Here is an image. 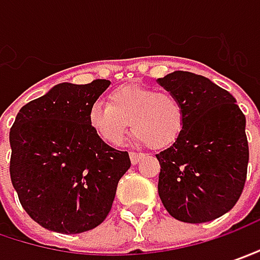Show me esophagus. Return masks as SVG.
<instances>
[{
	"label": "esophagus",
	"mask_w": 260,
	"mask_h": 260,
	"mask_svg": "<svg viewBox=\"0 0 260 260\" xmlns=\"http://www.w3.org/2000/svg\"><path fill=\"white\" fill-rule=\"evenodd\" d=\"M129 157H131V161H132V164H138L140 161H141L142 158L145 157V155H144L142 152H131Z\"/></svg>",
	"instance_id": "obj_1"
}]
</instances>
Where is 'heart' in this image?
<instances>
[{"instance_id": "obj_1", "label": "heart", "mask_w": 260, "mask_h": 260, "mask_svg": "<svg viewBox=\"0 0 260 260\" xmlns=\"http://www.w3.org/2000/svg\"><path fill=\"white\" fill-rule=\"evenodd\" d=\"M87 118L90 128L109 145L123 142L131 122L135 142L158 150L180 137L186 113L180 97L169 90L128 84L110 91L109 103L94 102Z\"/></svg>"}]
</instances>
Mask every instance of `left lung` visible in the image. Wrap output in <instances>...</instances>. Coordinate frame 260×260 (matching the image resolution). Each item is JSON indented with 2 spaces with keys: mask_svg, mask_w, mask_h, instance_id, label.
Listing matches in <instances>:
<instances>
[{
  "mask_svg": "<svg viewBox=\"0 0 260 260\" xmlns=\"http://www.w3.org/2000/svg\"><path fill=\"white\" fill-rule=\"evenodd\" d=\"M157 81L180 97L186 113L180 137L155 154L160 199L176 220H215L236 205L246 183V118L236 99L207 77L175 71Z\"/></svg>",
  "mask_w": 260,
  "mask_h": 260,
  "instance_id": "obj_1",
  "label": "left lung"
}]
</instances>
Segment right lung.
<instances>
[{
    "instance_id": "1",
    "label": "right lung",
    "mask_w": 260,
    "mask_h": 260,
    "mask_svg": "<svg viewBox=\"0 0 260 260\" xmlns=\"http://www.w3.org/2000/svg\"><path fill=\"white\" fill-rule=\"evenodd\" d=\"M109 84L55 85L20 109L10 129L11 183L30 218L48 230L78 234L102 224L131 167L129 154L88 125V109Z\"/></svg>"
}]
</instances>
